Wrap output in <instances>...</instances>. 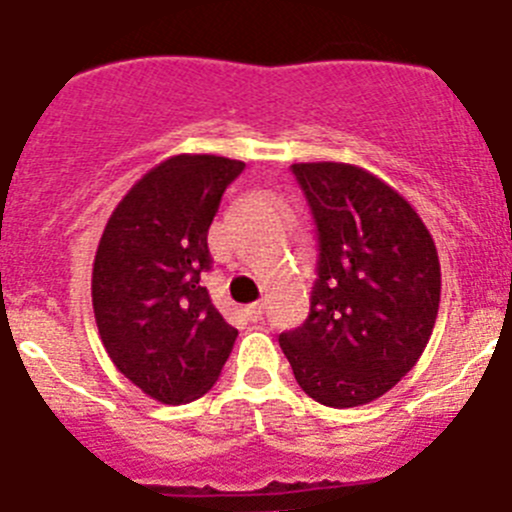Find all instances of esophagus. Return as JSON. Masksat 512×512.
I'll use <instances>...</instances> for the list:
<instances>
[{"instance_id": "34e87169", "label": "esophagus", "mask_w": 512, "mask_h": 512, "mask_svg": "<svg viewBox=\"0 0 512 512\" xmlns=\"http://www.w3.org/2000/svg\"><path fill=\"white\" fill-rule=\"evenodd\" d=\"M247 313H250L252 321H260L262 313H265V303H262V301L252 303V306H247Z\"/></svg>"}]
</instances>
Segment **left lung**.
Here are the masks:
<instances>
[{"label": "left lung", "instance_id": "left-lung-1", "mask_svg": "<svg viewBox=\"0 0 512 512\" xmlns=\"http://www.w3.org/2000/svg\"><path fill=\"white\" fill-rule=\"evenodd\" d=\"M319 229V280L280 349L308 398L367 405L416 367L436 324L441 265L408 201L349 163H293Z\"/></svg>", "mask_w": 512, "mask_h": 512}]
</instances>
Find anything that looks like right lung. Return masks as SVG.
Returning <instances> with one entry per match:
<instances>
[{
    "label": "right lung",
    "instance_id": "obj_1",
    "mask_svg": "<svg viewBox=\"0 0 512 512\" xmlns=\"http://www.w3.org/2000/svg\"><path fill=\"white\" fill-rule=\"evenodd\" d=\"M245 170L219 155H173L124 193L99 239L91 301L101 344L132 385L165 405L214 388L237 339L201 285L222 193Z\"/></svg>",
    "mask_w": 512,
    "mask_h": 512
}]
</instances>
